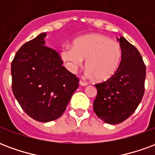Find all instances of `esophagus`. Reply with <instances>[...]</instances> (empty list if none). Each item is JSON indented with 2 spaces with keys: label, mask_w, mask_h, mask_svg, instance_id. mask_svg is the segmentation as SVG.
Listing matches in <instances>:
<instances>
[{
  "label": "esophagus",
  "mask_w": 155,
  "mask_h": 155,
  "mask_svg": "<svg viewBox=\"0 0 155 155\" xmlns=\"http://www.w3.org/2000/svg\"><path fill=\"white\" fill-rule=\"evenodd\" d=\"M80 84H81V86H86L88 84L87 82H84L83 81H80Z\"/></svg>",
  "instance_id": "1"
}]
</instances>
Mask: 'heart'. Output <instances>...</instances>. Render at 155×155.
Listing matches in <instances>:
<instances>
[{
    "label": "heart",
    "mask_w": 155,
    "mask_h": 155,
    "mask_svg": "<svg viewBox=\"0 0 155 155\" xmlns=\"http://www.w3.org/2000/svg\"><path fill=\"white\" fill-rule=\"evenodd\" d=\"M61 58L66 67L74 71L85 60L89 76L105 81L114 76L122 60V47L107 35L94 33L83 35L73 41V46L65 45L61 50Z\"/></svg>",
    "instance_id": "heart-1"
}]
</instances>
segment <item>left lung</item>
I'll use <instances>...</instances> for the list:
<instances>
[{
	"mask_svg": "<svg viewBox=\"0 0 155 155\" xmlns=\"http://www.w3.org/2000/svg\"><path fill=\"white\" fill-rule=\"evenodd\" d=\"M122 47V60L118 71L108 81L95 84L97 95L93 107L104 122L116 124L133 114L144 93L146 67L136 48L126 39L117 38Z\"/></svg>",
	"mask_w": 155,
	"mask_h": 155,
	"instance_id": "obj_1",
	"label": "left lung"
}]
</instances>
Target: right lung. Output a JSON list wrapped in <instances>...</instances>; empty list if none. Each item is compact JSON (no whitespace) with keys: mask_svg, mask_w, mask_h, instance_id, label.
<instances>
[{"mask_svg":"<svg viewBox=\"0 0 155 155\" xmlns=\"http://www.w3.org/2000/svg\"><path fill=\"white\" fill-rule=\"evenodd\" d=\"M46 33L26 42L12 62V91L29 116L39 122L61 117L79 86L56 51L45 46Z\"/></svg>","mask_w":155,"mask_h":155,"instance_id":"1","label":"right lung"}]
</instances>
